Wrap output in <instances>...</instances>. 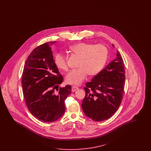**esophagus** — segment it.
<instances>
[{
  "mask_svg": "<svg viewBox=\"0 0 151 151\" xmlns=\"http://www.w3.org/2000/svg\"><path fill=\"white\" fill-rule=\"evenodd\" d=\"M78 88L77 86H73L72 87L71 90H72V91L73 92H75L76 91V90H78Z\"/></svg>",
  "mask_w": 151,
  "mask_h": 151,
  "instance_id": "34e87169",
  "label": "esophagus"
}]
</instances>
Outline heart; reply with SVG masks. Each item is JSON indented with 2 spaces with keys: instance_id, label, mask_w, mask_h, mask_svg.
Wrapping results in <instances>:
<instances>
[{
  "instance_id": "b5f03b06",
  "label": "heart",
  "mask_w": 151,
  "mask_h": 151,
  "mask_svg": "<svg viewBox=\"0 0 151 151\" xmlns=\"http://www.w3.org/2000/svg\"><path fill=\"white\" fill-rule=\"evenodd\" d=\"M70 51L80 58L78 68L71 70L66 77L69 84L78 85L87 77L88 73L93 76L99 73L104 68L108 58V50L103 44L93 45L86 42H79L70 47ZM55 65L61 70L67 71L68 66L65 55L59 53L55 56Z\"/></svg>"
}]
</instances>
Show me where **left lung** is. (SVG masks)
Here are the masks:
<instances>
[{"label": "left lung", "instance_id": "obj_1", "mask_svg": "<svg viewBox=\"0 0 151 151\" xmlns=\"http://www.w3.org/2000/svg\"><path fill=\"white\" fill-rule=\"evenodd\" d=\"M116 56L84 87L86 95L81 107L85 115L93 121L109 119L118 110L122 100L125 70L118 50Z\"/></svg>", "mask_w": 151, "mask_h": 151}]
</instances>
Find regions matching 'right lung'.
I'll return each mask as SVG.
<instances>
[{
    "label": "right lung",
    "instance_id": "add662e5",
    "mask_svg": "<svg viewBox=\"0 0 151 151\" xmlns=\"http://www.w3.org/2000/svg\"><path fill=\"white\" fill-rule=\"evenodd\" d=\"M55 42H46L33 50L25 62L22 78L28 110L45 122L55 121L64 114L65 100L71 92L70 85L59 87L63 78L55 65L51 51Z\"/></svg>",
    "mask_w": 151,
    "mask_h": 151
}]
</instances>
